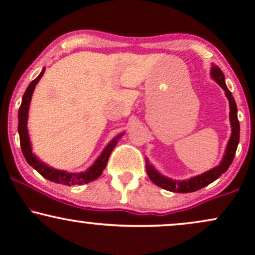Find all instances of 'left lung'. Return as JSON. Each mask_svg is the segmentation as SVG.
I'll return each instance as SVG.
<instances>
[{"instance_id": "left-lung-1", "label": "left lung", "mask_w": 255, "mask_h": 255, "mask_svg": "<svg viewBox=\"0 0 255 255\" xmlns=\"http://www.w3.org/2000/svg\"><path fill=\"white\" fill-rule=\"evenodd\" d=\"M212 78L217 81V84L225 91L228 99H229L230 104V124H231V136L229 142H228L227 150H225V156L222 160V163L216 168L211 169V170L204 172V174L199 175V176L192 177L187 181H172L170 178H166L165 176H162L159 172L154 170L152 166L146 162V171H147L148 177L154 184L158 187L166 189L170 192H177V193H191L199 191V189L204 188L207 184L212 183L213 181L217 180L222 174L229 169V166L233 163L234 157H235L236 148H238L239 141H240V122L238 119V107H236L235 99L231 96V92L228 90L227 85L224 81V74L221 71V68L217 66H213L211 69Z\"/></svg>"}]
</instances>
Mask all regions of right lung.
I'll use <instances>...</instances> for the list:
<instances>
[{"instance_id":"add662e5","label":"right lung","mask_w":255,"mask_h":255,"mask_svg":"<svg viewBox=\"0 0 255 255\" xmlns=\"http://www.w3.org/2000/svg\"><path fill=\"white\" fill-rule=\"evenodd\" d=\"M44 71L40 73L38 77L34 79V80L31 81V84L28 85V87L26 89L24 96H22V102L21 105L19 108V116H17V120H19V124H17V130H19V136H20V146H21L22 154H24L25 159L27 160V163L31 166H33L36 170L42 175L43 177L48 178L49 181H52V182L64 184V186H74V184H83V183H89L91 181L96 180L102 175V172L105 169V166L108 164V160H109V157L111 154V151L114 150L116 144H118V140L122 136L119 135L116 136L113 141L110 142L107 147L104 148V151L102 152L101 157L98 158L89 170L84 172H79V174H74V172H66L56 170V169H52L50 166H48L44 163L40 162L38 158L32 153L31 150V144H30V137H28V131H27V115H28V107H30L32 93H33L34 87L38 81L40 80V78L43 77Z\"/></svg>"}]
</instances>
